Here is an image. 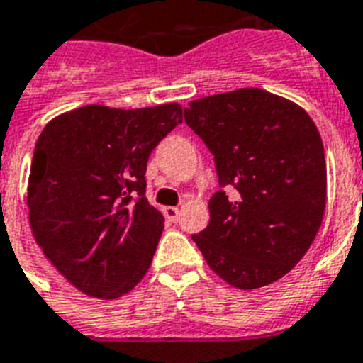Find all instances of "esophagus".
I'll list each match as a JSON object with an SVG mask.
<instances>
[{"label":"esophagus","instance_id":"34e87169","mask_svg":"<svg viewBox=\"0 0 363 363\" xmlns=\"http://www.w3.org/2000/svg\"><path fill=\"white\" fill-rule=\"evenodd\" d=\"M163 213H164V217H167V220H170V223H176L179 217V209L174 208V206H167V208H163Z\"/></svg>","mask_w":363,"mask_h":363}]
</instances>
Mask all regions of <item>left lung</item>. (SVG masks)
I'll return each instance as SVG.
<instances>
[{
	"label": "left lung",
	"mask_w": 363,
	"mask_h": 363,
	"mask_svg": "<svg viewBox=\"0 0 363 363\" xmlns=\"http://www.w3.org/2000/svg\"><path fill=\"white\" fill-rule=\"evenodd\" d=\"M185 122L213 154L224 189L209 200L208 228L193 241L230 286L247 291L277 282L308 252L325 217L317 125L295 101L254 86L193 100Z\"/></svg>",
	"instance_id": "left-lung-1"
}]
</instances>
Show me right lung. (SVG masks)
<instances>
[{
    "label": "right lung",
    "instance_id": "add662e5",
    "mask_svg": "<svg viewBox=\"0 0 363 363\" xmlns=\"http://www.w3.org/2000/svg\"><path fill=\"white\" fill-rule=\"evenodd\" d=\"M182 116L176 101L92 104L44 125L27 182L29 224L48 262L81 293L118 298L148 272L164 218L145 196L146 163Z\"/></svg>",
    "mask_w": 363,
    "mask_h": 363
}]
</instances>
